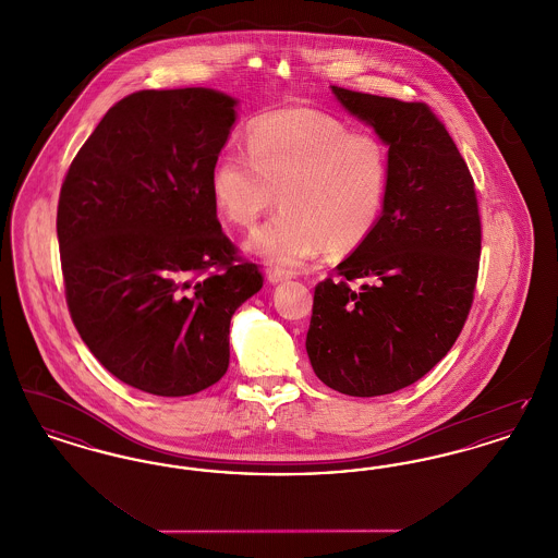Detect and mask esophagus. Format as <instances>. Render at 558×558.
Instances as JSON below:
<instances>
[{
    "label": "esophagus",
    "mask_w": 558,
    "mask_h": 558,
    "mask_svg": "<svg viewBox=\"0 0 558 558\" xmlns=\"http://www.w3.org/2000/svg\"><path fill=\"white\" fill-rule=\"evenodd\" d=\"M289 278H291V274H289V271H284V269H267V280H269L271 284L287 282Z\"/></svg>",
    "instance_id": "esophagus-1"
}]
</instances>
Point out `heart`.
<instances>
[{"label": "heart", "instance_id": "heart-1", "mask_svg": "<svg viewBox=\"0 0 558 558\" xmlns=\"http://www.w3.org/2000/svg\"><path fill=\"white\" fill-rule=\"evenodd\" d=\"M246 155L221 153L211 167V196L239 228H253L274 207L282 211L251 239V248L280 267L303 266L326 246L349 253L368 239L385 207L389 155L372 133L310 108L253 119Z\"/></svg>", "mask_w": 558, "mask_h": 558}]
</instances>
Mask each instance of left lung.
<instances>
[{"label": "left lung", "instance_id": "obj_1", "mask_svg": "<svg viewBox=\"0 0 558 558\" xmlns=\"http://www.w3.org/2000/svg\"><path fill=\"white\" fill-rule=\"evenodd\" d=\"M332 94L389 146V186L371 236L337 266L339 280L316 287L305 347L324 385L374 398L423 378L462 332L477 287V192L425 102L337 85ZM355 279L360 290L350 289Z\"/></svg>", "mask_w": 558, "mask_h": 558}]
</instances>
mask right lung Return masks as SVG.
Returning <instances> with one entry per match:
<instances>
[{"mask_svg":"<svg viewBox=\"0 0 558 558\" xmlns=\"http://www.w3.org/2000/svg\"><path fill=\"white\" fill-rule=\"evenodd\" d=\"M236 100L207 87L125 96L81 146L56 232L73 324L140 391L182 398L230 364V319L264 287L217 221L211 167Z\"/></svg>","mask_w":558,"mask_h":558,"instance_id":"obj_1","label":"right lung"}]
</instances>
